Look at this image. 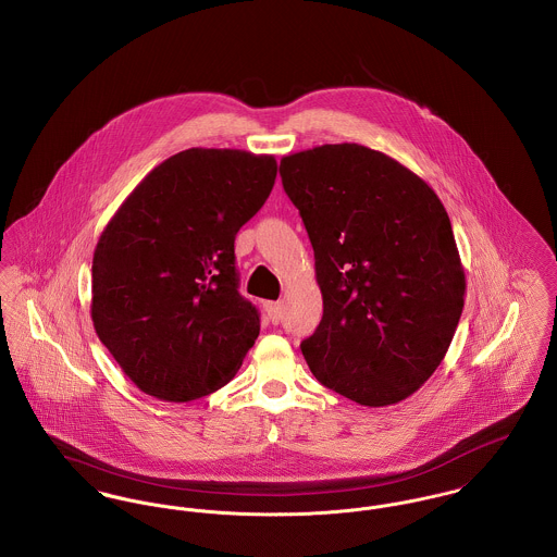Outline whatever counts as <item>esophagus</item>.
Masks as SVG:
<instances>
[{"label": "esophagus", "mask_w": 557, "mask_h": 557, "mask_svg": "<svg viewBox=\"0 0 557 557\" xmlns=\"http://www.w3.org/2000/svg\"><path fill=\"white\" fill-rule=\"evenodd\" d=\"M264 311H267V315H269V320L273 322V324H277L280 320H282V311H284V305L280 302V300H271V302H264Z\"/></svg>", "instance_id": "obj_1"}]
</instances>
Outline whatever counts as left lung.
<instances>
[{
	"instance_id": "left-lung-1",
	"label": "left lung",
	"mask_w": 557,
	"mask_h": 557,
	"mask_svg": "<svg viewBox=\"0 0 557 557\" xmlns=\"http://www.w3.org/2000/svg\"><path fill=\"white\" fill-rule=\"evenodd\" d=\"M307 228L322 322L300 343L320 384L364 407L418 392L458 329L467 277L429 184L360 144H324L280 163Z\"/></svg>"
}]
</instances>
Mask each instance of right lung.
I'll list each match as a JSON object with an SVG mask.
<instances>
[{"label":"right lung","mask_w":557,"mask_h":557,"mask_svg":"<svg viewBox=\"0 0 557 557\" xmlns=\"http://www.w3.org/2000/svg\"><path fill=\"white\" fill-rule=\"evenodd\" d=\"M275 175L273 154L188 148L148 173L106 224L90 318L141 392L188 403L239 371L260 320L237 293L235 235Z\"/></svg>","instance_id":"1"}]
</instances>
